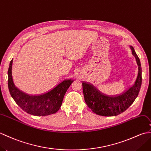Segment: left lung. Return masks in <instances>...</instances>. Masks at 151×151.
Masks as SVG:
<instances>
[{
  "instance_id": "left-lung-1",
  "label": "left lung",
  "mask_w": 151,
  "mask_h": 151,
  "mask_svg": "<svg viewBox=\"0 0 151 151\" xmlns=\"http://www.w3.org/2000/svg\"><path fill=\"white\" fill-rule=\"evenodd\" d=\"M130 47L138 65V74L134 84L127 91L119 95L108 96L102 93L90 83L82 82L85 102L95 114L102 116H116L127 110L138 95L142 81V67L135 50L132 46Z\"/></svg>"
}]
</instances>
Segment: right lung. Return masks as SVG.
Here are the masks:
<instances>
[{
	"label": "right lung",
	"instance_id": "obj_1",
	"mask_svg": "<svg viewBox=\"0 0 151 151\" xmlns=\"http://www.w3.org/2000/svg\"><path fill=\"white\" fill-rule=\"evenodd\" d=\"M12 63L13 60L9 63L8 71V88L12 97L19 107L28 114L36 116H46L58 111L62 106L64 95L74 81L73 80H65L45 93L28 95L15 86L12 78Z\"/></svg>",
	"mask_w": 151,
	"mask_h": 151
}]
</instances>
